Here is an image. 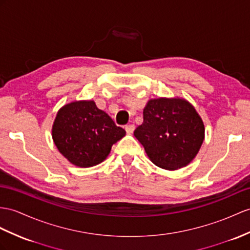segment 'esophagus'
<instances>
[{
    "label": "esophagus",
    "instance_id": "34e87169",
    "mask_svg": "<svg viewBox=\"0 0 250 250\" xmlns=\"http://www.w3.org/2000/svg\"><path fill=\"white\" fill-rule=\"evenodd\" d=\"M135 129H136V126L133 125V124H130V125H127L126 127H125V130H126V132L128 133V135H131V133L135 131Z\"/></svg>",
    "mask_w": 250,
    "mask_h": 250
}]
</instances>
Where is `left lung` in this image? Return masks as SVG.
<instances>
[{
  "mask_svg": "<svg viewBox=\"0 0 250 250\" xmlns=\"http://www.w3.org/2000/svg\"><path fill=\"white\" fill-rule=\"evenodd\" d=\"M157 167L175 171L193 161L205 139V125L195 108L180 97L149 100L143 123L133 132Z\"/></svg>",
  "mask_w": 250,
  "mask_h": 250,
  "instance_id": "1",
  "label": "left lung"
}]
</instances>
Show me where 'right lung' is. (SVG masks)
<instances>
[{
    "mask_svg": "<svg viewBox=\"0 0 250 250\" xmlns=\"http://www.w3.org/2000/svg\"><path fill=\"white\" fill-rule=\"evenodd\" d=\"M126 135L94 101H74L59 109L52 138L59 153L73 166L91 167L104 161L112 145Z\"/></svg>",
    "mask_w": 250,
    "mask_h": 250,
    "instance_id": "right-lung-1",
    "label": "right lung"
}]
</instances>
